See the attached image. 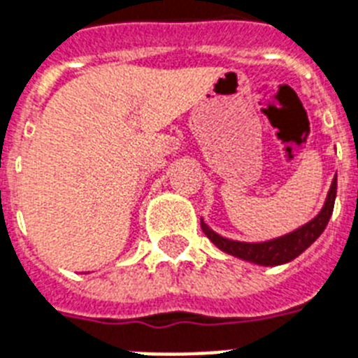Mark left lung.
<instances>
[{"label":"left lung","instance_id":"8db88e82","mask_svg":"<svg viewBox=\"0 0 358 358\" xmlns=\"http://www.w3.org/2000/svg\"><path fill=\"white\" fill-rule=\"evenodd\" d=\"M335 196H337V176L333 178L331 189L327 193L326 203H324L322 211L315 216L309 224L302 225L300 229L293 231L289 235L280 236V238L269 240V242H260V244H248V242H236V240L224 238V236L216 235L215 231L209 229L202 222V229L211 240L216 248H220L225 253L233 255V257L244 258L249 262L260 264V266H278V264L291 262L293 258L304 253L309 245L313 244L318 236L322 235L326 229L327 222L331 218L333 206H335Z\"/></svg>","mask_w":358,"mask_h":358}]
</instances>
